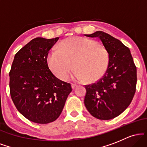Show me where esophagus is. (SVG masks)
Masks as SVG:
<instances>
[{
	"mask_svg": "<svg viewBox=\"0 0 147 147\" xmlns=\"http://www.w3.org/2000/svg\"><path fill=\"white\" fill-rule=\"evenodd\" d=\"M71 86H72V89H75V88L77 86V84H71Z\"/></svg>",
	"mask_w": 147,
	"mask_h": 147,
	"instance_id": "esophagus-1",
	"label": "esophagus"
}]
</instances>
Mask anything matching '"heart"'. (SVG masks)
Wrapping results in <instances>:
<instances>
[{"mask_svg": "<svg viewBox=\"0 0 147 147\" xmlns=\"http://www.w3.org/2000/svg\"><path fill=\"white\" fill-rule=\"evenodd\" d=\"M48 64L54 75L61 80L68 79L74 65L76 69L74 79H86L88 83H92L102 78L107 71L109 53L99 42L75 36L64 40L57 50L50 52Z\"/></svg>", "mask_w": 147, "mask_h": 147, "instance_id": "obj_1", "label": "heart"}]
</instances>
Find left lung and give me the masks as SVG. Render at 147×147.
I'll list each match as a JSON object with an SVG mask.
<instances>
[{
  "instance_id": "left-lung-1",
  "label": "left lung",
  "mask_w": 147,
  "mask_h": 147,
  "mask_svg": "<svg viewBox=\"0 0 147 147\" xmlns=\"http://www.w3.org/2000/svg\"><path fill=\"white\" fill-rule=\"evenodd\" d=\"M88 37H98L109 53L107 71L97 82L85 86L84 104L93 117L109 120L127 109L135 95L137 70L130 50L119 40L102 31Z\"/></svg>"
}]
</instances>
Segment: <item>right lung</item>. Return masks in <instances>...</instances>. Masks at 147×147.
<instances>
[{
  "instance_id": "obj_1",
  "label": "right lung",
  "mask_w": 147,
  "mask_h": 147,
  "mask_svg": "<svg viewBox=\"0 0 147 147\" xmlns=\"http://www.w3.org/2000/svg\"><path fill=\"white\" fill-rule=\"evenodd\" d=\"M59 37H37L15 55L9 72L11 99L17 110L32 122L48 124L59 117L72 91L48 68V52Z\"/></svg>"
}]
</instances>
